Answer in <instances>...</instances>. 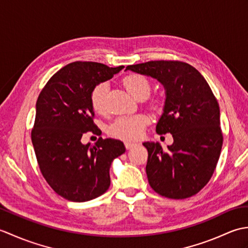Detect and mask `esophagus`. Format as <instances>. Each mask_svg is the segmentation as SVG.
Wrapping results in <instances>:
<instances>
[{
	"instance_id": "34e87169",
	"label": "esophagus",
	"mask_w": 248,
	"mask_h": 248,
	"mask_svg": "<svg viewBox=\"0 0 248 248\" xmlns=\"http://www.w3.org/2000/svg\"><path fill=\"white\" fill-rule=\"evenodd\" d=\"M136 145L138 144H135V143H131V141H125L124 143V147H125V149H132L133 147H135Z\"/></svg>"
}]
</instances>
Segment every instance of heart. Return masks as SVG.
<instances>
[{
    "instance_id": "1",
    "label": "heart",
    "mask_w": 248,
    "mask_h": 248,
    "mask_svg": "<svg viewBox=\"0 0 248 248\" xmlns=\"http://www.w3.org/2000/svg\"><path fill=\"white\" fill-rule=\"evenodd\" d=\"M124 86L130 94L136 99H145L148 97L151 91V85L148 78L139 75L131 73L125 76L123 80ZM108 91L107 83H100L93 87L91 94V103L94 112L103 114L105 112V97ZM151 107L154 108H160L162 107V100L155 98L151 100ZM149 124V117L145 114H138L132 116H121L115 119L108 127V133L116 139L132 140H138L143 134L146 125Z\"/></svg>"
}]
</instances>
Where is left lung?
Returning <instances> with one entry per match:
<instances>
[{"label": "left lung", "mask_w": 248, "mask_h": 248, "mask_svg": "<svg viewBox=\"0 0 248 248\" xmlns=\"http://www.w3.org/2000/svg\"><path fill=\"white\" fill-rule=\"evenodd\" d=\"M127 70L156 78L165 88V105L157 121V134H172L163 150L146 141V173L154 191L171 199L197 194L211 179L223 146L219 107L200 72L179 61H151Z\"/></svg>", "instance_id": "left-lung-1"}]
</instances>
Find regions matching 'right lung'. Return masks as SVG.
I'll return each instance as SVG.
<instances>
[{"label":"right lung","mask_w":248,"mask_h":248,"mask_svg":"<svg viewBox=\"0 0 248 248\" xmlns=\"http://www.w3.org/2000/svg\"><path fill=\"white\" fill-rule=\"evenodd\" d=\"M123 68L71 62L52 76L37 99L31 130L37 162L49 186L70 202H88L107 192L110 164L125 151L118 140L99 138L94 145L81 141L89 131L100 133L91 103L93 87Z\"/></svg>","instance_id":"right-lung-1"}]
</instances>
